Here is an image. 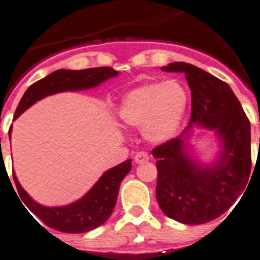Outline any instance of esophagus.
Segmentation results:
<instances>
[{
  "instance_id": "esophagus-1",
  "label": "esophagus",
  "mask_w": 260,
  "mask_h": 260,
  "mask_svg": "<svg viewBox=\"0 0 260 260\" xmlns=\"http://www.w3.org/2000/svg\"><path fill=\"white\" fill-rule=\"evenodd\" d=\"M149 159V156L146 153V152H139V153L135 154V164H144Z\"/></svg>"
}]
</instances>
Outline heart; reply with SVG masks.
I'll list each match as a JSON object with an SVG mask.
<instances>
[{
    "label": "heart",
    "mask_w": 260,
    "mask_h": 260,
    "mask_svg": "<svg viewBox=\"0 0 260 260\" xmlns=\"http://www.w3.org/2000/svg\"><path fill=\"white\" fill-rule=\"evenodd\" d=\"M187 106L188 94L179 82H151L123 96L118 116L126 125L143 127L149 142L164 143L178 132Z\"/></svg>",
    "instance_id": "heart-1"
}]
</instances>
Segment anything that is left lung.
<instances>
[{
	"mask_svg": "<svg viewBox=\"0 0 260 260\" xmlns=\"http://www.w3.org/2000/svg\"><path fill=\"white\" fill-rule=\"evenodd\" d=\"M165 72L184 73L192 96V113L179 137L157 146L156 197L169 218L184 224H204L236 202L251 170L250 121L228 83L189 63H170ZM193 124L214 129L222 152L213 167L190 159L185 147Z\"/></svg>",
	"mask_w": 260,
	"mask_h": 260,
	"instance_id": "1",
	"label": "left lung"
}]
</instances>
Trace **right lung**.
Returning a JSON list of instances; mask_svg holds the SVG:
<instances>
[{
    "label": "right lung",
    "instance_id": "right-lung-1",
    "mask_svg": "<svg viewBox=\"0 0 260 260\" xmlns=\"http://www.w3.org/2000/svg\"><path fill=\"white\" fill-rule=\"evenodd\" d=\"M117 75V71H114L111 67H98V68L81 71H55L28 87L19 102L14 120L18 118L25 109L33 106L36 102L41 101L42 98L61 91L91 89L101 85L108 78L116 77ZM130 170H132V158L126 159L120 165L106 171L82 199L77 200L73 204L56 206V208H47L32 200V197L23 189L15 175H14V182L25 206L38 219H41L44 224L59 232L85 233L102 225L111 216L117 202L121 182Z\"/></svg>",
    "mask_w": 260,
    "mask_h": 260
}]
</instances>
